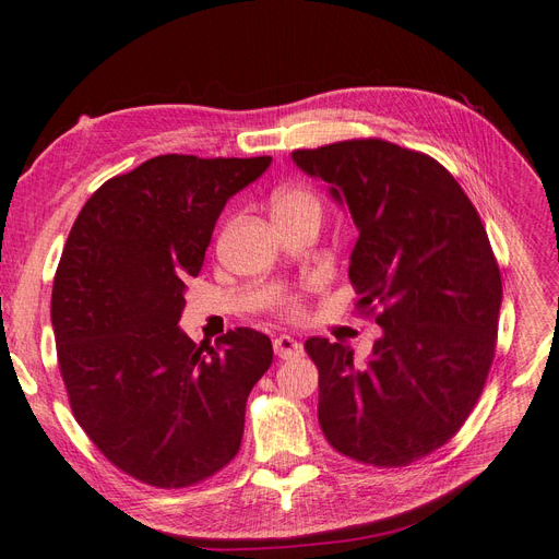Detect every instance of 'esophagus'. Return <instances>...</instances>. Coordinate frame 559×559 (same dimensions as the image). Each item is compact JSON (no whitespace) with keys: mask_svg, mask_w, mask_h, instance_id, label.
Wrapping results in <instances>:
<instances>
[{"mask_svg":"<svg viewBox=\"0 0 559 559\" xmlns=\"http://www.w3.org/2000/svg\"><path fill=\"white\" fill-rule=\"evenodd\" d=\"M273 349L280 358H294L302 354V344L298 340H294L292 335H280L273 340Z\"/></svg>","mask_w":559,"mask_h":559,"instance_id":"34e87169","label":"esophagus"}]
</instances>
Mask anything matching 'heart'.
<instances>
[{"mask_svg":"<svg viewBox=\"0 0 559 559\" xmlns=\"http://www.w3.org/2000/svg\"><path fill=\"white\" fill-rule=\"evenodd\" d=\"M271 207L275 222L282 219H317L321 217V199L312 187L305 185H286L280 187L271 197ZM280 307L286 314H300V296L288 294L280 300Z\"/></svg>","mask_w":559,"mask_h":559,"instance_id":"obj_1","label":"heart"}]
</instances>
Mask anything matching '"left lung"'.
I'll return each mask as SVG.
<instances>
[{
    "mask_svg": "<svg viewBox=\"0 0 559 559\" xmlns=\"http://www.w3.org/2000/svg\"><path fill=\"white\" fill-rule=\"evenodd\" d=\"M358 228L349 280L381 325L365 365L342 342L310 337L319 426L346 457L404 467L463 428L497 344L502 277L476 207L423 152L381 139L296 150Z\"/></svg>",
    "mask_w": 559,
    "mask_h": 559,
    "instance_id": "obj_1",
    "label": "left lung"
}]
</instances>
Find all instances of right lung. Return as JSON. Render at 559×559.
Here are the masks:
<instances>
[{
	"label": "right lung",
	"instance_id": "add662e5",
	"mask_svg": "<svg viewBox=\"0 0 559 559\" xmlns=\"http://www.w3.org/2000/svg\"><path fill=\"white\" fill-rule=\"evenodd\" d=\"M271 162L147 159L96 189L67 238L50 319L71 412L115 467L147 486L201 484L240 449L271 337L236 329L197 344L178 321L226 201Z\"/></svg>",
	"mask_w": 559,
	"mask_h": 559
}]
</instances>
